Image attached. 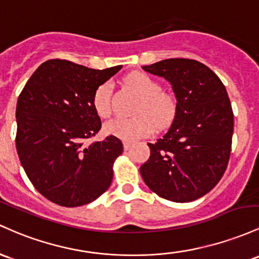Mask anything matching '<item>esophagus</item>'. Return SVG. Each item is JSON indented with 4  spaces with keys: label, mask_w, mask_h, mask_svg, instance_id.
Instances as JSON below:
<instances>
[{
    "label": "esophagus",
    "mask_w": 259,
    "mask_h": 259,
    "mask_svg": "<svg viewBox=\"0 0 259 259\" xmlns=\"http://www.w3.org/2000/svg\"><path fill=\"white\" fill-rule=\"evenodd\" d=\"M131 148H132V143H130V142H123V149L126 150H130Z\"/></svg>",
    "instance_id": "obj_1"
}]
</instances>
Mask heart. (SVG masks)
<instances>
[{
    "label": "heart",
    "instance_id": "obj_1",
    "mask_svg": "<svg viewBox=\"0 0 259 259\" xmlns=\"http://www.w3.org/2000/svg\"><path fill=\"white\" fill-rule=\"evenodd\" d=\"M127 83L142 98L138 106V116L133 118L115 117L104 124L106 135L127 142H135L148 137L155 131L156 124L165 127L172 121L176 112V103L168 94L162 93L161 85L145 73H133ZM112 84H101L93 97V106L100 117H107L111 112Z\"/></svg>",
    "mask_w": 259,
    "mask_h": 259
}]
</instances>
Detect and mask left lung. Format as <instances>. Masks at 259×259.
Instances as JSON below:
<instances>
[{"label": "left lung", "instance_id": "obj_1", "mask_svg": "<svg viewBox=\"0 0 259 259\" xmlns=\"http://www.w3.org/2000/svg\"><path fill=\"white\" fill-rule=\"evenodd\" d=\"M143 69L168 80L177 103L166 135L148 143L150 156L139 168L141 175L161 198L192 202L213 190L228 166L234 132L228 92L196 60H162Z\"/></svg>", "mask_w": 259, "mask_h": 259}]
</instances>
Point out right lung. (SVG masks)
<instances>
[{
  "mask_svg": "<svg viewBox=\"0 0 259 259\" xmlns=\"http://www.w3.org/2000/svg\"><path fill=\"white\" fill-rule=\"evenodd\" d=\"M122 66L92 69L66 60L37 67L17 101L16 147L37 192L62 207H79L100 197L112 181V165L123 152L118 138L88 147L101 128L93 97Z\"/></svg>",
  "mask_w": 259,
  "mask_h": 259,
  "instance_id": "add662e5",
  "label": "right lung"
}]
</instances>
